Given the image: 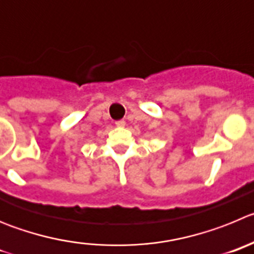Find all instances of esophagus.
Listing matches in <instances>:
<instances>
[{"label":"esophagus","instance_id":"obj_1","mask_svg":"<svg viewBox=\"0 0 254 254\" xmlns=\"http://www.w3.org/2000/svg\"><path fill=\"white\" fill-rule=\"evenodd\" d=\"M115 124H116V127H125V122H124V120H118V122H116Z\"/></svg>","mask_w":254,"mask_h":254}]
</instances>
